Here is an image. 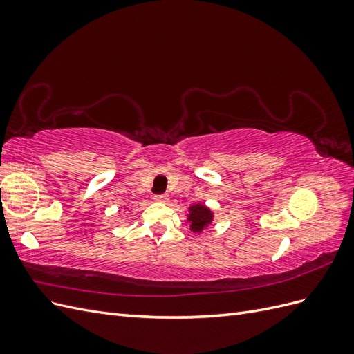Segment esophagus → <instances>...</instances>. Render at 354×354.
<instances>
[{
	"mask_svg": "<svg viewBox=\"0 0 354 354\" xmlns=\"http://www.w3.org/2000/svg\"><path fill=\"white\" fill-rule=\"evenodd\" d=\"M169 198L167 194H160V195H155V201L158 202H167Z\"/></svg>",
	"mask_w": 354,
	"mask_h": 354,
	"instance_id": "obj_1",
	"label": "esophagus"
}]
</instances>
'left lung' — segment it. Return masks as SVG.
I'll return each instance as SVG.
<instances>
[{
  "instance_id": "8db88e82",
  "label": "left lung",
  "mask_w": 354,
  "mask_h": 354,
  "mask_svg": "<svg viewBox=\"0 0 354 354\" xmlns=\"http://www.w3.org/2000/svg\"><path fill=\"white\" fill-rule=\"evenodd\" d=\"M189 214V221H190V229L194 232H201L203 227H207L212 220V212L205 207L196 203V205H192Z\"/></svg>"
}]
</instances>
